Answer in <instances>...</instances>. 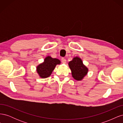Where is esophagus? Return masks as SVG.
Instances as JSON below:
<instances>
[{
  "label": "esophagus",
  "mask_w": 123,
  "mask_h": 123,
  "mask_svg": "<svg viewBox=\"0 0 123 123\" xmlns=\"http://www.w3.org/2000/svg\"><path fill=\"white\" fill-rule=\"evenodd\" d=\"M62 62L63 63V64H65L66 62V59L64 58H62Z\"/></svg>",
  "instance_id": "34e87169"
}]
</instances>
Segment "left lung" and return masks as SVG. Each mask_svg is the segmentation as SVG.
Listing matches in <instances>:
<instances>
[{"instance_id": "left-lung-1", "label": "left lung", "mask_w": 123, "mask_h": 123, "mask_svg": "<svg viewBox=\"0 0 123 123\" xmlns=\"http://www.w3.org/2000/svg\"><path fill=\"white\" fill-rule=\"evenodd\" d=\"M69 66L71 71L72 77L77 80H82L87 75L88 69L86 67L79 57H75L69 62Z\"/></svg>"}]
</instances>
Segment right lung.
Segmentation results:
<instances>
[{"label": "right lung", "instance_id": "add662e5", "mask_svg": "<svg viewBox=\"0 0 123 123\" xmlns=\"http://www.w3.org/2000/svg\"><path fill=\"white\" fill-rule=\"evenodd\" d=\"M60 64L61 61L58 59L52 58L50 56H48L44 58L43 63L37 66V72L41 78L45 79L50 76L56 66Z\"/></svg>", "mask_w": 123, "mask_h": 123}]
</instances>
